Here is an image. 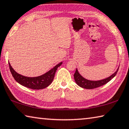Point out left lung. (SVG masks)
I'll use <instances>...</instances> for the list:
<instances>
[{
  "instance_id": "left-lung-1",
  "label": "left lung",
  "mask_w": 129,
  "mask_h": 129,
  "mask_svg": "<svg viewBox=\"0 0 129 129\" xmlns=\"http://www.w3.org/2000/svg\"><path fill=\"white\" fill-rule=\"evenodd\" d=\"M118 71V68L117 69V71L114 73H113L112 76L106 78H105L104 80H99V81H90L86 80L82 76L80 75V74L78 73V70L76 69L75 73L74 74V78L78 86H80L81 88L88 89H92L94 88H97L98 87L104 85L106 84V83L110 81L113 78L115 77V76L117 75V73Z\"/></svg>"
}]
</instances>
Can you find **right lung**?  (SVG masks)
<instances>
[{"label": "right lung", "instance_id": "1", "mask_svg": "<svg viewBox=\"0 0 129 129\" xmlns=\"http://www.w3.org/2000/svg\"><path fill=\"white\" fill-rule=\"evenodd\" d=\"M62 62H61L56 65L55 67L46 73L35 77H25V76L17 73L12 68L10 62H8V64H9L11 73L16 81L21 85L27 87L28 88L39 90V89L47 88L51 84L53 80L56 70L57 69L58 67H59L62 64Z\"/></svg>", "mask_w": 129, "mask_h": 129}]
</instances>
